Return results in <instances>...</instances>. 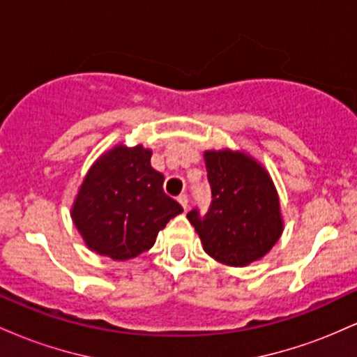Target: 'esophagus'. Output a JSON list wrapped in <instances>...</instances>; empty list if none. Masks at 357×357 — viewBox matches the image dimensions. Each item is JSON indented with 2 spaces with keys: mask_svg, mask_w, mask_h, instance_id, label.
I'll return each instance as SVG.
<instances>
[{
  "mask_svg": "<svg viewBox=\"0 0 357 357\" xmlns=\"http://www.w3.org/2000/svg\"><path fill=\"white\" fill-rule=\"evenodd\" d=\"M178 202L184 208V210H188V195H179Z\"/></svg>",
  "mask_w": 357,
  "mask_h": 357,
  "instance_id": "obj_1",
  "label": "esophagus"
}]
</instances>
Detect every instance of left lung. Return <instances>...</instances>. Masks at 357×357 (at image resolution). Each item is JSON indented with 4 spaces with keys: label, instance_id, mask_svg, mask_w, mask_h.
Returning a JSON list of instances; mask_svg holds the SVG:
<instances>
[{
    "label": "left lung",
    "instance_id": "1",
    "mask_svg": "<svg viewBox=\"0 0 357 357\" xmlns=\"http://www.w3.org/2000/svg\"><path fill=\"white\" fill-rule=\"evenodd\" d=\"M204 165L211 204L204 215L196 208L188 213L204 252L231 267L260 260L284 230L272 178L264 166L240 151H206Z\"/></svg>",
    "mask_w": 357,
    "mask_h": 357
}]
</instances>
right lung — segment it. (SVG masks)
Listing matches in <instances>:
<instances>
[{"mask_svg":"<svg viewBox=\"0 0 357 357\" xmlns=\"http://www.w3.org/2000/svg\"><path fill=\"white\" fill-rule=\"evenodd\" d=\"M151 149L116 146L90 167L72 208L87 247L112 260H129L154 245L159 230L183 211L162 190Z\"/></svg>","mask_w":357,"mask_h":357,"instance_id":"right-lung-1","label":"right lung"}]
</instances>
